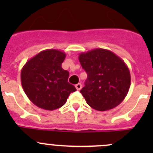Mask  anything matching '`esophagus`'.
<instances>
[{
  "instance_id": "1",
  "label": "esophagus",
  "mask_w": 153,
  "mask_h": 153,
  "mask_svg": "<svg viewBox=\"0 0 153 153\" xmlns=\"http://www.w3.org/2000/svg\"><path fill=\"white\" fill-rule=\"evenodd\" d=\"M76 90H80L81 88H82V84H81L80 83H77V84L76 85Z\"/></svg>"
}]
</instances>
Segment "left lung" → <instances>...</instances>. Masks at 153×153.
Returning a JSON list of instances; mask_svg holds the SVG:
<instances>
[{
	"label": "left lung",
	"instance_id": "left-lung-1",
	"mask_svg": "<svg viewBox=\"0 0 153 153\" xmlns=\"http://www.w3.org/2000/svg\"><path fill=\"white\" fill-rule=\"evenodd\" d=\"M79 60L87 74L80 93L89 106L106 111L120 105L131 83L130 72L125 62L112 51L102 48L81 53Z\"/></svg>",
	"mask_w": 153,
	"mask_h": 153
}]
</instances>
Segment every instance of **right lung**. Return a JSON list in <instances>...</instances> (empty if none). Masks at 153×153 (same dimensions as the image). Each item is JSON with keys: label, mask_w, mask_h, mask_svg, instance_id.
Here are the masks:
<instances>
[{"label": "right lung", "mask_w": 153, "mask_h": 153, "mask_svg": "<svg viewBox=\"0 0 153 153\" xmlns=\"http://www.w3.org/2000/svg\"><path fill=\"white\" fill-rule=\"evenodd\" d=\"M66 53L55 49L45 50L30 59L21 70L22 87L36 106L54 110L63 106L76 89L68 83L69 72L62 68Z\"/></svg>", "instance_id": "1"}]
</instances>
